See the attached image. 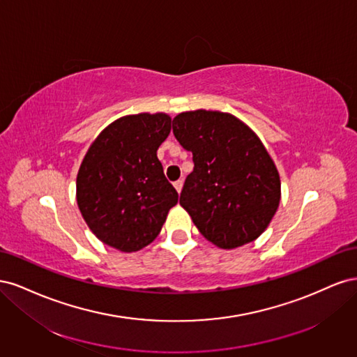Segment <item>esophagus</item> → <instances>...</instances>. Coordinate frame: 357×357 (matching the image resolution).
<instances>
[{"mask_svg":"<svg viewBox=\"0 0 357 357\" xmlns=\"http://www.w3.org/2000/svg\"><path fill=\"white\" fill-rule=\"evenodd\" d=\"M174 188H176V190L180 193L181 192V189H183V178H180V180H177V181H174Z\"/></svg>","mask_w":357,"mask_h":357,"instance_id":"1","label":"esophagus"}]
</instances>
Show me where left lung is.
Masks as SVG:
<instances>
[{
	"instance_id": "8db88e82",
	"label": "left lung",
	"mask_w": 357,
	"mask_h": 357,
	"mask_svg": "<svg viewBox=\"0 0 357 357\" xmlns=\"http://www.w3.org/2000/svg\"><path fill=\"white\" fill-rule=\"evenodd\" d=\"M178 143L193 155L180 205L214 245L236 248L268 228L282 198L274 160L250 128L223 112H183L172 121Z\"/></svg>"
}]
</instances>
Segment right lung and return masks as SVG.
<instances>
[{
	"instance_id": "1",
	"label": "right lung",
	"mask_w": 357,
	"mask_h": 357,
	"mask_svg": "<svg viewBox=\"0 0 357 357\" xmlns=\"http://www.w3.org/2000/svg\"><path fill=\"white\" fill-rule=\"evenodd\" d=\"M169 132L165 113L129 114L104 128L86 152L75 198L104 244L132 253L159 235L178 199L156 155Z\"/></svg>"
}]
</instances>
